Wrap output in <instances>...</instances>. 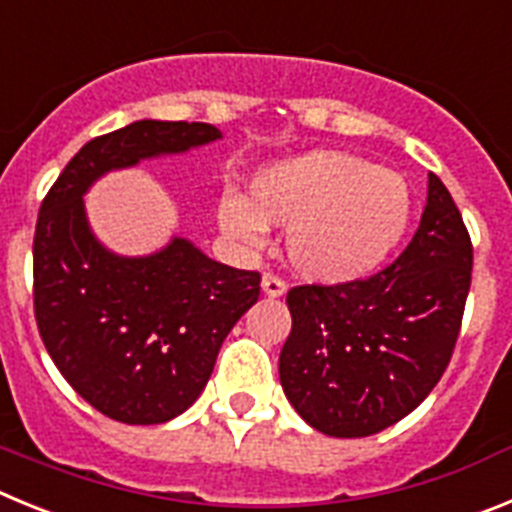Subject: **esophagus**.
<instances>
[{
    "label": "esophagus",
    "instance_id": "obj_1",
    "mask_svg": "<svg viewBox=\"0 0 512 512\" xmlns=\"http://www.w3.org/2000/svg\"><path fill=\"white\" fill-rule=\"evenodd\" d=\"M260 285H262V293H265V296H270V298L285 296V290H288L285 280L278 278V275H273V273L262 275V283Z\"/></svg>",
    "mask_w": 512,
    "mask_h": 512
}]
</instances>
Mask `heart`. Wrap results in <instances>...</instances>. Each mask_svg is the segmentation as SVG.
<instances>
[{"label":"heart","instance_id":"1","mask_svg":"<svg viewBox=\"0 0 512 512\" xmlns=\"http://www.w3.org/2000/svg\"><path fill=\"white\" fill-rule=\"evenodd\" d=\"M413 214L400 173L342 150H311L257 170L250 201L227 193L219 224L257 247L265 224L288 227L285 252L298 275L321 285L367 278L393 255Z\"/></svg>","mask_w":512,"mask_h":512}]
</instances>
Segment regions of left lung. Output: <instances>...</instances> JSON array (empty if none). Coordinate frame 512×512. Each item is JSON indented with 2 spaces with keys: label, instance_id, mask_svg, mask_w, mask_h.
<instances>
[{
  "label": "left lung",
  "instance_id": "left-lung-1",
  "mask_svg": "<svg viewBox=\"0 0 512 512\" xmlns=\"http://www.w3.org/2000/svg\"><path fill=\"white\" fill-rule=\"evenodd\" d=\"M472 283V239L439 176L411 245L382 273L288 290L280 385L298 416L359 439L416 411L449 365Z\"/></svg>",
  "mask_w": 512,
  "mask_h": 512
}]
</instances>
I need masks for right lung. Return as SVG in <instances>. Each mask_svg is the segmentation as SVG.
I'll list each match as a JSON object with an SVG mask.
<instances>
[{"mask_svg":"<svg viewBox=\"0 0 512 512\" xmlns=\"http://www.w3.org/2000/svg\"><path fill=\"white\" fill-rule=\"evenodd\" d=\"M219 137L204 122H132L86 142L40 206L32 242L40 336L71 388L114 421L165 423L196 403L222 342L260 296V273L211 260L183 237L153 255H114L91 232L84 196L109 170Z\"/></svg>","mask_w":512,"mask_h":512,"instance_id":"1","label":"right lung"}]
</instances>
